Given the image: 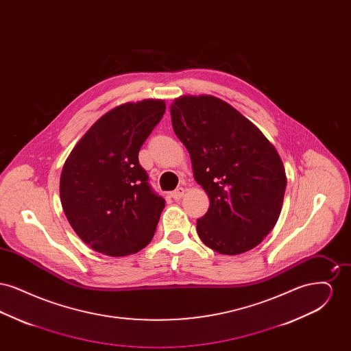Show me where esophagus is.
<instances>
[{
    "mask_svg": "<svg viewBox=\"0 0 351 351\" xmlns=\"http://www.w3.org/2000/svg\"><path fill=\"white\" fill-rule=\"evenodd\" d=\"M184 193H185V189H184L183 186H179V188H176V189L171 193V197H172L173 200H180V199L183 197Z\"/></svg>",
    "mask_w": 351,
    "mask_h": 351,
    "instance_id": "esophagus-1",
    "label": "esophagus"
}]
</instances>
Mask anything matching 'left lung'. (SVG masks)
Returning <instances> with one entry per match:
<instances>
[{
	"label": "left lung",
	"mask_w": 351,
	"mask_h": 351,
	"mask_svg": "<svg viewBox=\"0 0 351 351\" xmlns=\"http://www.w3.org/2000/svg\"><path fill=\"white\" fill-rule=\"evenodd\" d=\"M169 110L193 178L210 201L197 219L201 241L225 255L254 249L283 206L287 176L278 151L251 121L215 96H182Z\"/></svg>",
	"instance_id": "obj_1"
}]
</instances>
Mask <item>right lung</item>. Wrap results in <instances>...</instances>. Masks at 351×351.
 <instances>
[{
	"label": "right lung",
	"mask_w": 351,
	"mask_h": 351,
	"mask_svg": "<svg viewBox=\"0 0 351 351\" xmlns=\"http://www.w3.org/2000/svg\"><path fill=\"white\" fill-rule=\"evenodd\" d=\"M165 112L163 100L122 104L97 119L68 155L60 201L90 249L125 256L150 243L166 204L151 189L138 152Z\"/></svg>",
	"instance_id": "obj_1"
}]
</instances>
